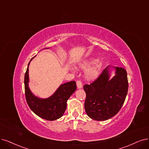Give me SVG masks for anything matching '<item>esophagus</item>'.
Returning a JSON list of instances; mask_svg holds the SVG:
<instances>
[{
    "instance_id": "esophagus-1",
    "label": "esophagus",
    "mask_w": 149,
    "mask_h": 149,
    "mask_svg": "<svg viewBox=\"0 0 149 149\" xmlns=\"http://www.w3.org/2000/svg\"><path fill=\"white\" fill-rule=\"evenodd\" d=\"M77 88L79 89H80L83 87V85H82V83L80 80H78L77 81Z\"/></svg>"
}]
</instances>
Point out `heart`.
<instances>
[{
	"label": "heart",
	"instance_id": "b5f03b06",
	"mask_svg": "<svg viewBox=\"0 0 149 149\" xmlns=\"http://www.w3.org/2000/svg\"><path fill=\"white\" fill-rule=\"evenodd\" d=\"M104 66V63L102 60L90 58L83 61L79 65V68L85 70V78L88 80H93L97 79L100 75Z\"/></svg>",
	"mask_w": 149,
	"mask_h": 149
}]
</instances>
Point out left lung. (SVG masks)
I'll list each match as a JSON object with an SVG mask.
<instances>
[{
    "label": "left lung",
    "mask_w": 149,
    "mask_h": 149,
    "mask_svg": "<svg viewBox=\"0 0 149 149\" xmlns=\"http://www.w3.org/2000/svg\"><path fill=\"white\" fill-rule=\"evenodd\" d=\"M110 67L90 85H85V111L90 118L104 121L116 115L122 108L127 95V72L122 68L115 67V75L110 79Z\"/></svg>",
    "instance_id": "8db88e82"
}]
</instances>
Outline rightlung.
I'll return each mask as SVG.
<instances>
[{
	"label": "right lung",
	"instance_id": "obj_1",
	"mask_svg": "<svg viewBox=\"0 0 149 149\" xmlns=\"http://www.w3.org/2000/svg\"><path fill=\"white\" fill-rule=\"evenodd\" d=\"M34 57L30 60L24 75L25 96L27 103L31 111L40 118L49 121L57 120L63 115L67 107L68 99L76 90V82L71 81L61 84L53 95L46 99L34 96L31 91L28 85L29 65Z\"/></svg>",
	"mask_w": 149,
	"mask_h": 149
}]
</instances>
